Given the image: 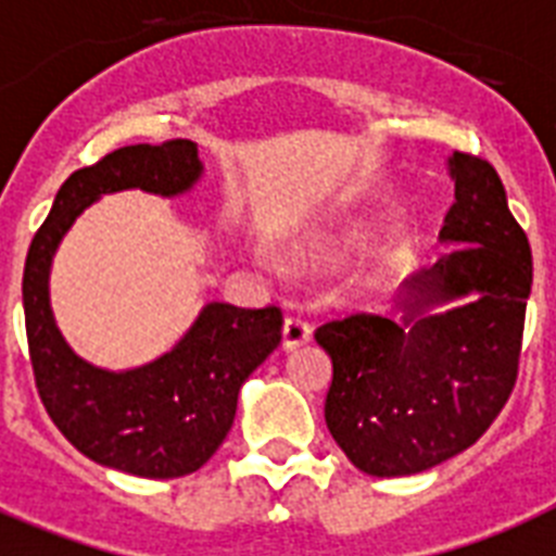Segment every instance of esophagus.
Instances as JSON below:
<instances>
[{"mask_svg": "<svg viewBox=\"0 0 556 556\" xmlns=\"http://www.w3.org/2000/svg\"><path fill=\"white\" fill-rule=\"evenodd\" d=\"M307 339H311V325L302 316H288L286 325H282V344H286V350L300 348Z\"/></svg>", "mask_w": 556, "mask_h": 556, "instance_id": "34e87169", "label": "esophagus"}]
</instances>
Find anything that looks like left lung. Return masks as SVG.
<instances>
[{
  "label": "left lung",
  "mask_w": 556,
  "mask_h": 556,
  "mask_svg": "<svg viewBox=\"0 0 556 556\" xmlns=\"http://www.w3.org/2000/svg\"><path fill=\"white\" fill-rule=\"evenodd\" d=\"M455 203L441 228L452 242L409 277L404 325L350 314L316 328L333 362L325 421L350 464L376 478L415 475L469 450L506 407L523 348L531 293L529 237L508 212L489 161L450 157ZM478 292L444 315L428 307Z\"/></svg>",
  "instance_id": "1"
}]
</instances>
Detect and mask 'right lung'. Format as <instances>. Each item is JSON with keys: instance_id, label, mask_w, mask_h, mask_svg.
I'll return each mask as SVG.
<instances>
[{"instance_id": "right-lung-1", "label": "right lung", "mask_w": 556, "mask_h": 556, "mask_svg": "<svg viewBox=\"0 0 556 556\" xmlns=\"http://www.w3.org/2000/svg\"><path fill=\"white\" fill-rule=\"evenodd\" d=\"M200 172L198 147L184 138L115 149L64 180L25 260L22 302L41 404L78 452L138 478H184L212 458L235 424L242 381L282 339V311L212 302L169 353L110 372L78 358L55 328L50 263L73 220L101 194L143 189L172 198Z\"/></svg>"}]
</instances>
